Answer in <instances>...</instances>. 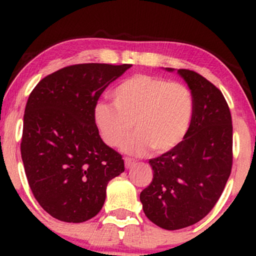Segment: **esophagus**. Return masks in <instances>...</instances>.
<instances>
[{
  "instance_id": "1",
  "label": "esophagus",
  "mask_w": 256,
  "mask_h": 256,
  "mask_svg": "<svg viewBox=\"0 0 256 256\" xmlns=\"http://www.w3.org/2000/svg\"><path fill=\"white\" fill-rule=\"evenodd\" d=\"M124 161H125V167H126V168H130V167H132V166L134 165V160H132V158H125Z\"/></svg>"
}]
</instances>
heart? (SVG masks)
Returning a JSON list of instances; mask_svg holds the SVG:
<instances>
[{
    "instance_id": "1",
    "label": "heart",
    "mask_w": 256,
    "mask_h": 256,
    "mask_svg": "<svg viewBox=\"0 0 256 256\" xmlns=\"http://www.w3.org/2000/svg\"><path fill=\"white\" fill-rule=\"evenodd\" d=\"M113 104L98 102L92 116L104 142L118 146L131 134L124 150L143 155L150 149L165 154L183 140L194 114V98L186 85L148 74L125 79L110 94Z\"/></svg>"
}]
</instances>
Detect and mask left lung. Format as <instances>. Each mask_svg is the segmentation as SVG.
Listing matches in <instances>:
<instances>
[{
    "label": "left lung",
    "mask_w": 256,
    "mask_h": 256,
    "mask_svg": "<svg viewBox=\"0 0 256 256\" xmlns=\"http://www.w3.org/2000/svg\"><path fill=\"white\" fill-rule=\"evenodd\" d=\"M178 73L192 94V124L174 149L149 160L152 180L140 195L148 219L166 230L196 224L213 210L234 158L231 113L222 91L192 70Z\"/></svg>",
    "instance_id": "8db88e82"
}]
</instances>
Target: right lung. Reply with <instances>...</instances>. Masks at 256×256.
I'll return each mask as SVG.
<instances>
[{
	"instance_id": "obj_1",
	"label": "right lung",
	"mask_w": 256,
	"mask_h": 256,
	"mask_svg": "<svg viewBox=\"0 0 256 256\" xmlns=\"http://www.w3.org/2000/svg\"><path fill=\"white\" fill-rule=\"evenodd\" d=\"M130 64H78L44 77L28 96L20 152L34 198L52 218L86 222L101 210L124 160L100 137L94 107Z\"/></svg>"
}]
</instances>
